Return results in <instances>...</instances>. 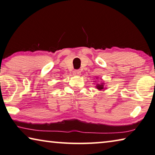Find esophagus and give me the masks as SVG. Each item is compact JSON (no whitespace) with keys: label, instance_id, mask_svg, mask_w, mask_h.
Here are the masks:
<instances>
[{"label":"esophagus","instance_id":"34e87169","mask_svg":"<svg viewBox=\"0 0 155 155\" xmlns=\"http://www.w3.org/2000/svg\"><path fill=\"white\" fill-rule=\"evenodd\" d=\"M81 73V71L80 70H75L74 71H73V75H80Z\"/></svg>","mask_w":155,"mask_h":155}]
</instances>
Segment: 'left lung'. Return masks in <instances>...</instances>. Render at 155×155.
I'll return each mask as SVG.
<instances>
[{
	"label": "left lung",
	"instance_id": "obj_1",
	"mask_svg": "<svg viewBox=\"0 0 155 155\" xmlns=\"http://www.w3.org/2000/svg\"><path fill=\"white\" fill-rule=\"evenodd\" d=\"M104 83H101V84H97V85H96V88H97L98 90H104L105 89V88H104Z\"/></svg>",
	"mask_w": 155,
	"mask_h": 155
}]
</instances>
